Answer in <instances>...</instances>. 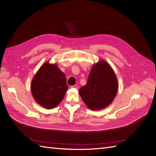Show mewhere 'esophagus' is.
Masks as SVG:
<instances>
[{"label": "esophagus", "mask_w": 156, "mask_h": 156, "mask_svg": "<svg viewBox=\"0 0 156 156\" xmlns=\"http://www.w3.org/2000/svg\"><path fill=\"white\" fill-rule=\"evenodd\" d=\"M71 88H76V89H78L79 87L77 85V84H75V85H73V86H71Z\"/></svg>", "instance_id": "esophagus-1"}]
</instances>
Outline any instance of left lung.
<instances>
[{
    "instance_id": "1",
    "label": "left lung",
    "mask_w": 156,
    "mask_h": 156,
    "mask_svg": "<svg viewBox=\"0 0 156 156\" xmlns=\"http://www.w3.org/2000/svg\"><path fill=\"white\" fill-rule=\"evenodd\" d=\"M119 85L114 71L104 60L94 64L85 86L79 92L87 107L100 110L109 105L116 96Z\"/></svg>"
}]
</instances>
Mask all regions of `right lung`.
<instances>
[{"mask_svg":"<svg viewBox=\"0 0 156 156\" xmlns=\"http://www.w3.org/2000/svg\"><path fill=\"white\" fill-rule=\"evenodd\" d=\"M67 89L65 74L56 64L49 62L41 66L31 83V91L34 100L49 109L59 104Z\"/></svg>","mask_w":156,"mask_h":156,"instance_id":"right-lung-1","label":"right lung"}]
</instances>
